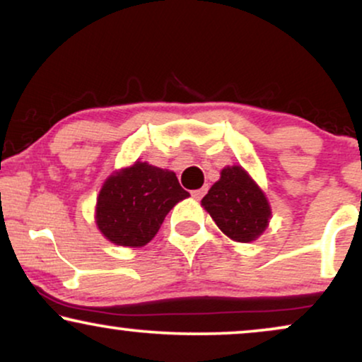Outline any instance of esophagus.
<instances>
[{
	"mask_svg": "<svg viewBox=\"0 0 362 362\" xmlns=\"http://www.w3.org/2000/svg\"><path fill=\"white\" fill-rule=\"evenodd\" d=\"M206 191H207V187H201V189H194V191H192V192H191V196L194 197L196 201H199L201 197L206 194Z\"/></svg>",
	"mask_w": 362,
	"mask_h": 362,
	"instance_id": "34e87169",
	"label": "esophagus"
}]
</instances>
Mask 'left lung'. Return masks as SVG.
<instances>
[{
    "instance_id": "obj_1",
    "label": "left lung",
    "mask_w": 362,
    "mask_h": 362,
    "mask_svg": "<svg viewBox=\"0 0 362 362\" xmlns=\"http://www.w3.org/2000/svg\"><path fill=\"white\" fill-rule=\"evenodd\" d=\"M201 204L217 227L237 242H252L269 226L272 209L264 191L242 166H227Z\"/></svg>"
}]
</instances>
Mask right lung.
Wrapping results in <instances>:
<instances>
[{"instance_id": "add662e5", "label": "right lung", "mask_w": 362, "mask_h": 362, "mask_svg": "<svg viewBox=\"0 0 362 362\" xmlns=\"http://www.w3.org/2000/svg\"><path fill=\"white\" fill-rule=\"evenodd\" d=\"M187 196L175 173L136 161L103 182L97 226L113 244L143 247L156 235L168 212Z\"/></svg>"}]
</instances>
